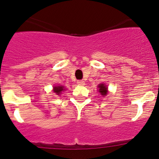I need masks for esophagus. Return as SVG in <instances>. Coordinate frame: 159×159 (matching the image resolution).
Wrapping results in <instances>:
<instances>
[{
	"instance_id": "esophagus-1",
	"label": "esophagus",
	"mask_w": 159,
	"mask_h": 159,
	"mask_svg": "<svg viewBox=\"0 0 159 159\" xmlns=\"http://www.w3.org/2000/svg\"><path fill=\"white\" fill-rule=\"evenodd\" d=\"M77 83H78L79 85H84L85 84L84 81L83 80H79V81H77Z\"/></svg>"
}]
</instances>
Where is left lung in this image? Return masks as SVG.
<instances>
[{
	"instance_id": "8db88e82",
	"label": "left lung",
	"mask_w": 159,
	"mask_h": 159,
	"mask_svg": "<svg viewBox=\"0 0 159 159\" xmlns=\"http://www.w3.org/2000/svg\"><path fill=\"white\" fill-rule=\"evenodd\" d=\"M98 88H99V92L100 93L102 97H106L108 93V88L106 87V85L105 84H100L98 85Z\"/></svg>"
}]
</instances>
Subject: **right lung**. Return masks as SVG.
I'll return each mask as SVG.
<instances>
[{"label": "right lung", "instance_id": "add662e5", "mask_svg": "<svg viewBox=\"0 0 159 159\" xmlns=\"http://www.w3.org/2000/svg\"><path fill=\"white\" fill-rule=\"evenodd\" d=\"M64 87L63 86H54L53 87V92L55 93L57 95H60V93H62V91H64Z\"/></svg>", "mask_w": 159, "mask_h": 159}]
</instances>
